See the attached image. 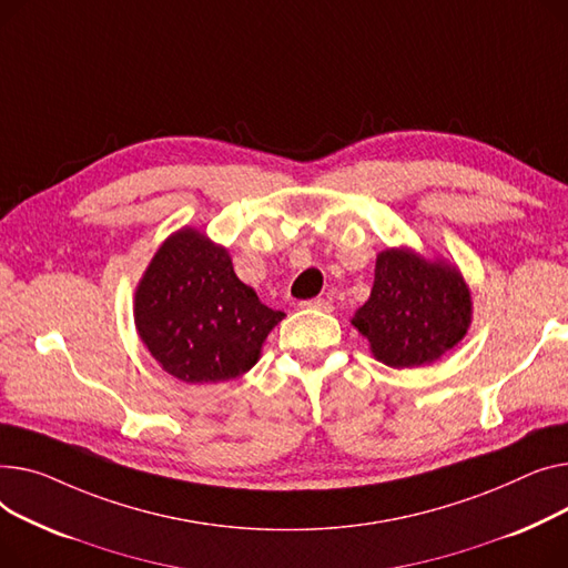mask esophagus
<instances>
[{
    "instance_id": "esophagus-1",
    "label": "esophagus",
    "mask_w": 568,
    "mask_h": 568,
    "mask_svg": "<svg viewBox=\"0 0 568 568\" xmlns=\"http://www.w3.org/2000/svg\"><path fill=\"white\" fill-rule=\"evenodd\" d=\"M303 307L305 310H318V312H332V310H335V307H332V303H329V300H325V297H314V300H305V303H303Z\"/></svg>"
}]
</instances>
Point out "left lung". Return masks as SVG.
<instances>
[{
  "instance_id": "8db88e82",
  "label": "left lung",
  "mask_w": 568,
  "mask_h": 568,
  "mask_svg": "<svg viewBox=\"0 0 568 568\" xmlns=\"http://www.w3.org/2000/svg\"><path fill=\"white\" fill-rule=\"evenodd\" d=\"M470 321V288L456 265L389 247L378 254L372 295L351 323L369 339L378 362L413 369L452 351Z\"/></svg>"
}]
</instances>
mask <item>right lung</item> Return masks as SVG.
<instances>
[{
    "label": "right lung",
    "mask_w": 568,
    "mask_h": 568,
    "mask_svg": "<svg viewBox=\"0 0 568 568\" xmlns=\"http://www.w3.org/2000/svg\"><path fill=\"white\" fill-rule=\"evenodd\" d=\"M284 312L265 307L231 256L185 226L166 239L135 291V325L162 369L190 385L239 378Z\"/></svg>",
    "instance_id": "right-lung-1"
}]
</instances>
